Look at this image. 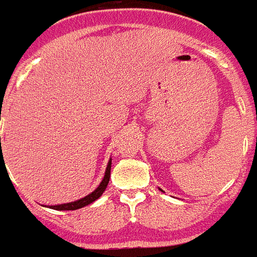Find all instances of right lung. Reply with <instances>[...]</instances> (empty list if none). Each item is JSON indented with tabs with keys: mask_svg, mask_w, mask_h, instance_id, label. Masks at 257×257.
<instances>
[{
	"mask_svg": "<svg viewBox=\"0 0 257 257\" xmlns=\"http://www.w3.org/2000/svg\"><path fill=\"white\" fill-rule=\"evenodd\" d=\"M110 168H111V160H109V162H107L106 172H105V175H104V179H102L100 186H98V187L96 188L95 191L92 192V194L87 195V196H84L83 199H80V200L72 201V203H67V204H61V205H52L50 208L56 210H75V209H79V208L85 207V205H88V204L93 203L95 200H97L98 197L102 195V192L105 191L107 183H109V178H110Z\"/></svg>",
	"mask_w": 257,
	"mask_h": 257,
	"instance_id": "1",
	"label": "right lung"
}]
</instances>
